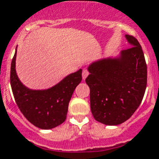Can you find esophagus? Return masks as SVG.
I'll return each instance as SVG.
<instances>
[{
    "label": "esophagus",
    "mask_w": 159,
    "mask_h": 159,
    "mask_svg": "<svg viewBox=\"0 0 159 159\" xmlns=\"http://www.w3.org/2000/svg\"><path fill=\"white\" fill-rule=\"evenodd\" d=\"M89 75V72H88V70H83V72H82V78H83V80H85L86 79V77Z\"/></svg>",
    "instance_id": "esophagus-1"
}]
</instances>
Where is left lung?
<instances>
[{
    "label": "left lung",
    "instance_id": "1",
    "mask_svg": "<svg viewBox=\"0 0 159 159\" xmlns=\"http://www.w3.org/2000/svg\"><path fill=\"white\" fill-rule=\"evenodd\" d=\"M132 47L116 58H101L89 64L85 80L90 109L95 120L116 126L128 120L143 101L147 87V64L140 43L125 35Z\"/></svg>",
    "mask_w": 159,
    "mask_h": 159
}]
</instances>
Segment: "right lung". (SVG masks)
Returning <instances> with one entry per match:
<instances>
[{
	"mask_svg": "<svg viewBox=\"0 0 159 159\" xmlns=\"http://www.w3.org/2000/svg\"><path fill=\"white\" fill-rule=\"evenodd\" d=\"M16 49L11 64V86L17 107L27 120L41 129H52L66 120L69 102L82 80V70L70 74L47 89H31L16 72Z\"/></svg>",
	"mask_w": 159,
	"mask_h": 159,
	"instance_id": "right-lung-1",
	"label": "right lung"
}]
</instances>
